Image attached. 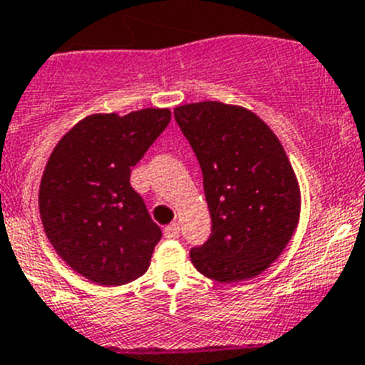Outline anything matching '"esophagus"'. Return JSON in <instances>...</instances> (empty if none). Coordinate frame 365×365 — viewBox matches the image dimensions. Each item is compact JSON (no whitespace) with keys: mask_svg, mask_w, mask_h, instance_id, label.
Listing matches in <instances>:
<instances>
[{"mask_svg":"<svg viewBox=\"0 0 365 365\" xmlns=\"http://www.w3.org/2000/svg\"><path fill=\"white\" fill-rule=\"evenodd\" d=\"M163 235H165V238H169V240L178 238V236H180V225L176 222L170 223V225H167V227L163 229Z\"/></svg>","mask_w":365,"mask_h":365,"instance_id":"esophagus-1","label":"esophagus"}]
</instances>
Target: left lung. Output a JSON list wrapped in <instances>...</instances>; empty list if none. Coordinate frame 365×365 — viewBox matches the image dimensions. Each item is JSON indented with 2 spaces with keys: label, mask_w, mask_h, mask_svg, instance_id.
<instances>
[{
  "label": "left lung",
  "mask_w": 365,
  "mask_h": 365,
  "mask_svg": "<svg viewBox=\"0 0 365 365\" xmlns=\"http://www.w3.org/2000/svg\"><path fill=\"white\" fill-rule=\"evenodd\" d=\"M175 118L202 167L212 222L190 262L223 284L258 277L282 255L300 216V189L284 147L260 118L236 105H180Z\"/></svg>",
  "instance_id": "left-lung-1"
}]
</instances>
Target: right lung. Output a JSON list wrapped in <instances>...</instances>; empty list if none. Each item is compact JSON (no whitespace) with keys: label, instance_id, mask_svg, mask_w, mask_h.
<instances>
[{"label":"right lung","instance_id":"right-lung-1","mask_svg":"<svg viewBox=\"0 0 365 365\" xmlns=\"http://www.w3.org/2000/svg\"><path fill=\"white\" fill-rule=\"evenodd\" d=\"M169 121V109L93 114L52 150L39 215L56 252L87 280L123 285L149 269L162 229L130 187V170Z\"/></svg>","mask_w":365,"mask_h":365}]
</instances>
